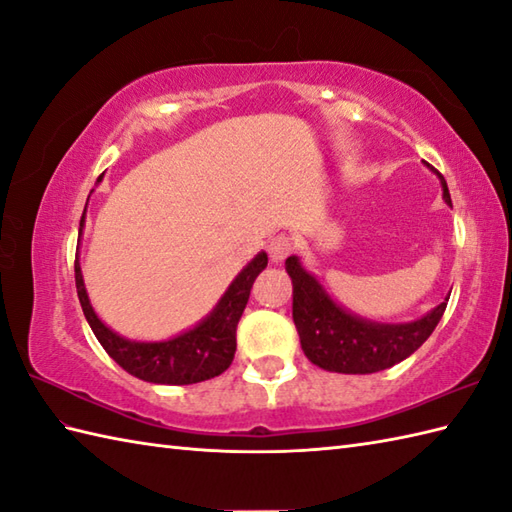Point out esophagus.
I'll use <instances>...</instances> for the list:
<instances>
[{
    "label": "esophagus",
    "instance_id": "esophagus-1",
    "mask_svg": "<svg viewBox=\"0 0 512 512\" xmlns=\"http://www.w3.org/2000/svg\"><path fill=\"white\" fill-rule=\"evenodd\" d=\"M292 250H295V244H292V239L286 233L275 235L268 244V255L273 262H284Z\"/></svg>",
    "mask_w": 512,
    "mask_h": 512
}]
</instances>
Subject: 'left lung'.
I'll use <instances>...</instances> for the list:
<instances>
[{
    "mask_svg": "<svg viewBox=\"0 0 512 512\" xmlns=\"http://www.w3.org/2000/svg\"><path fill=\"white\" fill-rule=\"evenodd\" d=\"M442 195L451 204L447 180L442 178ZM292 279V319H295L303 354L314 365L339 374H374L405 361L436 330L447 301L433 308L427 317L411 323L389 325L358 319L330 299L328 292L297 257L286 259Z\"/></svg>",
    "mask_w": 512,
    "mask_h": 512,
    "instance_id": "1",
    "label": "left lung"
}]
</instances>
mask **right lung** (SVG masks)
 <instances>
[{"label": "right lung", "instance_id": "right-lung-1", "mask_svg": "<svg viewBox=\"0 0 512 512\" xmlns=\"http://www.w3.org/2000/svg\"><path fill=\"white\" fill-rule=\"evenodd\" d=\"M83 226V217H81ZM268 266V255L259 253L235 281L224 297L217 303L215 310L193 330L184 332L176 339L160 341V343H136L127 341L107 328L101 319L96 317L88 292L83 286V275L79 262H74V281L76 292L85 319L96 339L103 345V350L110 354L114 361L121 365L125 372L132 376L147 380V383L158 385H193L220 376L228 365L233 363L235 347H237V323L242 319V312L250 297L257 275Z\"/></svg>", "mask_w": 512, "mask_h": 512}]
</instances>
